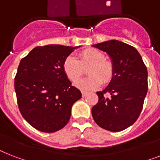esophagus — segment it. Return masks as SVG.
I'll return each mask as SVG.
<instances>
[{"instance_id":"esophagus-1","label":"esophagus","mask_w":160,"mask_h":160,"mask_svg":"<svg viewBox=\"0 0 160 160\" xmlns=\"http://www.w3.org/2000/svg\"><path fill=\"white\" fill-rule=\"evenodd\" d=\"M81 93H82V96H83V97H85V95H86L88 94L87 91H85V90H82V91H81Z\"/></svg>"}]
</instances>
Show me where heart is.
Wrapping results in <instances>:
<instances>
[{
  "mask_svg": "<svg viewBox=\"0 0 160 160\" xmlns=\"http://www.w3.org/2000/svg\"><path fill=\"white\" fill-rule=\"evenodd\" d=\"M88 63L87 68L89 75L85 78L77 81L75 85L84 90L95 89L111 80L114 74V66L110 61L105 59V55L96 49H87L81 51L78 57L69 55L64 61L63 68L65 75L71 81H75L82 73V66Z\"/></svg>",
  "mask_w": 160,
  "mask_h": 160,
  "instance_id": "1",
  "label": "heart"
}]
</instances>
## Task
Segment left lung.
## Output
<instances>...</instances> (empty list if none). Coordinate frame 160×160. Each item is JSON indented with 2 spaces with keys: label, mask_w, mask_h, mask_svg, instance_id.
<instances>
[{
  "label": "left lung",
  "mask_w": 160,
  "mask_h": 160,
  "mask_svg": "<svg viewBox=\"0 0 160 160\" xmlns=\"http://www.w3.org/2000/svg\"><path fill=\"white\" fill-rule=\"evenodd\" d=\"M106 52L114 66L109 85L96 94L99 101L92 108L95 123L103 129L119 132L139 118L148 91V71L136 49L117 40L93 45Z\"/></svg>",
  "instance_id": "1"
}]
</instances>
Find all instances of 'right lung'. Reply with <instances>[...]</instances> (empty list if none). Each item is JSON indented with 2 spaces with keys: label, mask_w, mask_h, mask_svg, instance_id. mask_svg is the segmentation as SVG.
I'll use <instances>...</instances> for the list:
<instances>
[{
  "label": "right lung",
  "mask_w": 160,
  "mask_h": 160,
  "mask_svg": "<svg viewBox=\"0 0 160 160\" xmlns=\"http://www.w3.org/2000/svg\"><path fill=\"white\" fill-rule=\"evenodd\" d=\"M79 47L37 46L21 60L15 77L17 104L24 119L35 129L53 133L70 120L73 104L82 95L71 85L63 64Z\"/></svg>",
  "instance_id": "1"
}]
</instances>
